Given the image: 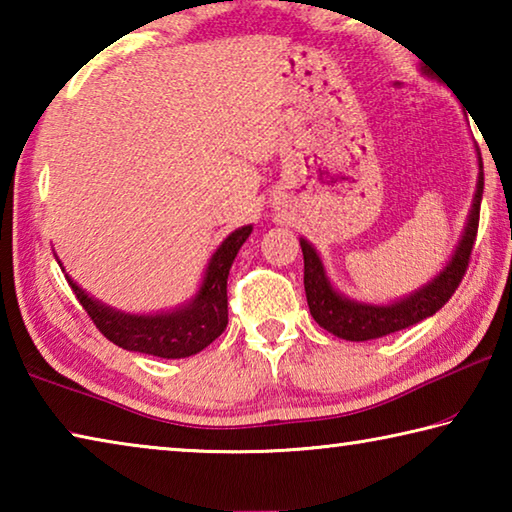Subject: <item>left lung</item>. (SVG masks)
Instances as JSON below:
<instances>
[{
	"label": "left lung",
	"mask_w": 512,
	"mask_h": 512,
	"mask_svg": "<svg viewBox=\"0 0 512 512\" xmlns=\"http://www.w3.org/2000/svg\"><path fill=\"white\" fill-rule=\"evenodd\" d=\"M422 72L427 74V69H422ZM476 160H479V178H476L472 207L470 214H467L463 235L458 239L449 262L427 284L411 291L409 296L391 302H363L348 298L329 280L318 250L305 237H300L302 257H305L307 305L320 327L345 341L381 339V336L400 332V329L433 316L452 298V293L458 289L467 271V262H470V253L476 239V228H479L483 196V162L479 149H476Z\"/></svg>",
	"instance_id": "8db88e82"
}]
</instances>
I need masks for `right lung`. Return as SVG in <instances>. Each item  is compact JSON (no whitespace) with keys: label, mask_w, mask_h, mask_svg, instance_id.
I'll list each match as a JSON object with an SVG mask.
<instances>
[{"label":"right lung","mask_w":512,"mask_h":512,"mask_svg":"<svg viewBox=\"0 0 512 512\" xmlns=\"http://www.w3.org/2000/svg\"><path fill=\"white\" fill-rule=\"evenodd\" d=\"M250 232H253V225H244L221 241L207 262L201 287L192 298L183 305L153 311V314H131L90 296L65 273V266L56 253L54 257L83 309L108 341L128 352H142L160 359H185L219 339L228 325V275Z\"/></svg>","instance_id":"right-lung-1"}]
</instances>
